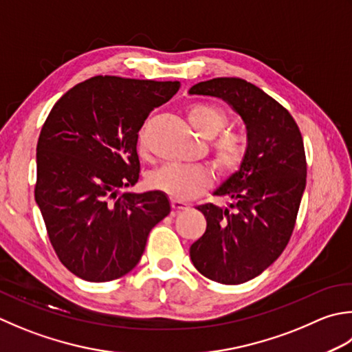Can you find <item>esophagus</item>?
Instances as JSON below:
<instances>
[{
    "label": "esophagus",
    "instance_id": "esophagus-1",
    "mask_svg": "<svg viewBox=\"0 0 352 352\" xmlns=\"http://www.w3.org/2000/svg\"><path fill=\"white\" fill-rule=\"evenodd\" d=\"M170 208H172V210H174V212H182V210L189 209V204H186L183 201H175V199H172Z\"/></svg>",
    "mask_w": 352,
    "mask_h": 352
}]
</instances>
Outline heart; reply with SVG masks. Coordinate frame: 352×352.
Segmentation results:
<instances>
[{"instance_id":"1","label":"heart","mask_w":352,"mask_h":352,"mask_svg":"<svg viewBox=\"0 0 352 352\" xmlns=\"http://www.w3.org/2000/svg\"><path fill=\"white\" fill-rule=\"evenodd\" d=\"M188 119L204 139H214L218 133L230 125V117L221 108L210 103H195L188 109ZM217 137V136H216ZM148 122H144L137 133V149L140 154L146 153ZM212 155L215 166L226 175L236 174L249 158V143L235 133H226L212 144ZM212 184V174L206 168H180L164 166L148 175L151 189L163 192L175 201L194 199Z\"/></svg>"}]
</instances>
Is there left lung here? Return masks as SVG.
Wrapping results in <instances>:
<instances>
[{
	"mask_svg": "<svg viewBox=\"0 0 352 352\" xmlns=\"http://www.w3.org/2000/svg\"><path fill=\"white\" fill-rule=\"evenodd\" d=\"M189 93L224 99L247 125L249 158L215 192L233 199L230 209L198 206L208 227L190 245L203 276L243 284L270 267L292 238L307 184L304 140L288 109L244 79L215 78Z\"/></svg>",
	"mask_w": 352,
	"mask_h": 352,
	"instance_id": "8db88e82",
	"label": "left lung"
}]
</instances>
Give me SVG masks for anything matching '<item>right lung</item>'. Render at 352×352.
<instances>
[{
    "instance_id": "1",
    "label": "right lung",
    "mask_w": 352,
    "mask_h": 352,
    "mask_svg": "<svg viewBox=\"0 0 352 352\" xmlns=\"http://www.w3.org/2000/svg\"><path fill=\"white\" fill-rule=\"evenodd\" d=\"M180 82L94 76L54 103L36 146L34 199L59 261L76 276L108 282L139 264L170 204L163 192L122 194L140 175L137 133Z\"/></svg>"
}]
</instances>
